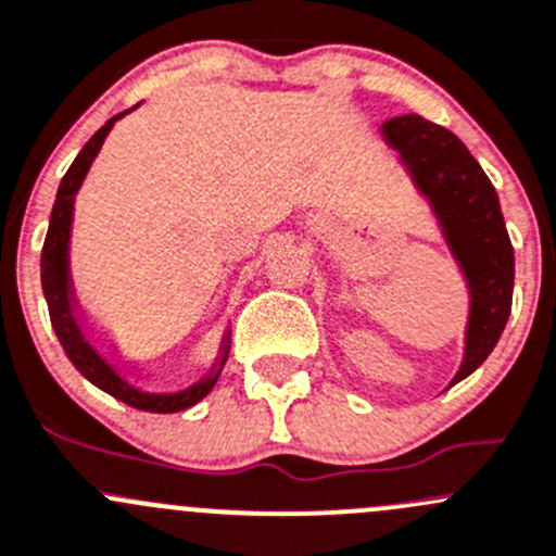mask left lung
Wrapping results in <instances>:
<instances>
[{
	"label": "left lung",
	"mask_w": 556,
	"mask_h": 556,
	"mask_svg": "<svg viewBox=\"0 0 556 556\" xmlns=\"http://www.w3.org/2000/svg\"><path fill=\"white\" fill-rule=\"evenodd\" d=\"M382 138L396 149L415 187L429 198L445 241L467 277L470 320L465 361L454 377L459 382L489 358L514 301V247L500 198L478 160L451 129L407 113L382 122Z\"/></svg>",
	"instance_id": "1"
}]
</instances>
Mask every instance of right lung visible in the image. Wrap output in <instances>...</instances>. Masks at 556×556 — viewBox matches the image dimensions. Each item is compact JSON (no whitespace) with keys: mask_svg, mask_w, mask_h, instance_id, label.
I'll use <instances>...</instances> for the list:
<instances>
[{"mask_svg":"<svg viewBox=\"0 0 556 556\" xmlns=\"http://www.w3.org/2000/svg\"><path fill=\"white\" fill-rule=\"evenodd\" d=\"M124 113H116L113 118H108L100 129L89 138L84 149L78 152L75 163L70 165V170L64 174L62 185H59L56 201H53L51 212V225H48L46 244H42L40 255V279H42V293L48 301V315H51V326L56 331L59 342H62L64 353L73 361L75 369L86 377L89 382H94L97 388H102L105 393L116 396L118 402L129 404L135 409H147V413H179V409L192 407V404L201 402L208 391L217 382L219 371H223L225 361H228V337H225L223 355H219V364L203 377L195 386L185 388L179 393H149L141 388L129 386L94 348H91L89 339L80 331L78 320H75V299L73 290H70V268H67V247H70V225H73V203L75 192H78L80 181L89 174V165L94 163L97 152H100L105 135L111 132V127L116 124V118H122Z\"/></svg>","mask_w":556,"mask_h":556,"instance_id":"add662e5","label":"right lung"}]
</instances>
